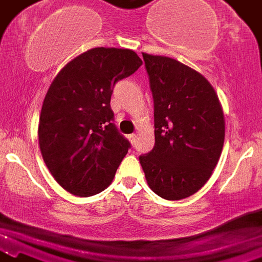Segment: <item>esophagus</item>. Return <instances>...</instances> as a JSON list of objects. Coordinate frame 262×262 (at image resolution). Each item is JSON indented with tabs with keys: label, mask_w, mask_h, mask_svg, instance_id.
I'll use <instances>...</instances> for the list:
<instances>
[{
	"label": "esophagus",
	"mask_w": 262,
	"mask_h": 262,
	"mask_svg": "<svg viewBox=\"0 0 262 262\" xmlns=\"http://www.w3.org/2000/svg\"><path fill=\"white\" fill-rule=\"evenodd\" d=\"M127 138H128V140H130V142H131V144H135V142H136V135H134V134L128 135V136H127Z\"/></svg>",
	"instance_id": "esophagus-1"
}]
</instances>
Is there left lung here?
<instances>
[{
    "label": "left lung",
    "mask_w": 262,
    "mask_h": 262,
    "mask_svg": "<svg viewBox=\"0 0 262 262\" xmlns=\"http://www.w3.org/2000/svg\"><path fill=\"white\" fill-rule=\"evenodd\" d=\"M154 101L156 144L140 157L149 188L167 200L194 194L217 165L225 116L214 87L179 60L142 53Z\"/></svg>",
    "instance_id": "8db88e82"
}]
</instances>
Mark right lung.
Instances as JSON below:
<instances>
[{"label": "right lung", "instance_id": "obj_1", "mask_svg": "<svg viewBox=\"0 0 262 262\" xmlns=\"http://www.w3.org/2000/svg\"><path fill=\"white\" fill-rule=\"evenodd\" d=\"M142 66L126 48L96 47L57 74L42 104L38 144L47 169L64 189L90 196L112 183L130 142L115 125L113 89Z\"/></svg>", "mask_w": 262, "mask_h": 262}]
</instances>
